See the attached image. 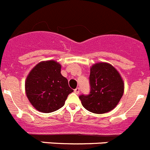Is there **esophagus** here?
<instances>
[{
    "label": "esophagus",
    "mask_w": 150,
    "mask_h": 150,
    "mask_svg": "<svg viewBox=\"0 0 150 150\" xmlns=\"http://www.w3.org/2000/svg\"><path fill=\"white\" fill-rule=\"evenodd\" d=\"M79 91H80V89H79V88H76V89H74V92L76 94H79Z\"/></svg>",
    "instance_id": "obj_1"
}]
</instances>
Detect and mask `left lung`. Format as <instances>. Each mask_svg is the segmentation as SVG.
<instances>
[{
  "mask_svg": "<svg viewBox=\"0 0 150 150\" xmlns=\"http://www.w3.org/2000/svg\"><path fill=\"white\" fill-rule=\"evenodd\" d=\"M89 83V94L79 97L85 109L98 114L114 109L124 92V83L116 69L108 63L95 64L90 69Z\"/></svg>",
  "mask_w": 150,
  "mask_h": 150,
  "instance_id": "obj_1",
  "label": "left lung"
}]
</instances>
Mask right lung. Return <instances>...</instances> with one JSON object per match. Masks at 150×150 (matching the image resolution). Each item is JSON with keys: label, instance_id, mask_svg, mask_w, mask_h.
Returning <instances> with one entry per match:
<instances>
[{"label": "right lung", "instance_id": "1", "mask_svg": "<svg viewBox=\"0 0 150 150\" xmlns=\"http://www.w3.org/2000/svg\"><path fill=\"white\" fill-rule=\"evenodd\" d=\"M61 64L53 60L41 62L29 73L25 92L30 104L42 112H52L64 105L74 91L61 74Z\"/></svg>", "mask_w": 150, "mask_h": 150}]
</instances>
